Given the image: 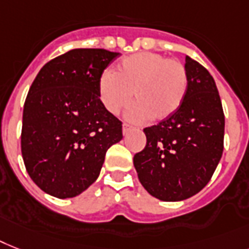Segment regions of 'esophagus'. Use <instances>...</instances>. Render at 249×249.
<instances>
[{"mask_svg":"<svg viewBox=\"0 0 249 249\" xmlns=\"http://www.w3.org/2000/svg\"><path fill=\"white\" fill-rule=\"evenodd\" d=\"M133 126H131V125H129V124H124L123 125V134L124 135H126L129 133V131H131L133 130Z\"/></svg>","mask_w":249,"mask_h":249,"instance_id":"esophagus-1","label":"esophagus"}]
</instances>
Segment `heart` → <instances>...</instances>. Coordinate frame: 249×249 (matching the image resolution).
<instances>
[{
	"mask_svg": "<svg viewBox=\"0 0 249 249\" xmlns=\"http://www.w3.org/2000/svg\"><path fill=\"white\" fill-rule=\"evenodd\" d=\"M188 90L185 66L178 60L155 52H138L123 58L114 71H105L98 80V97L110 114L126 111L131 121L163 120L175 114Z\"/></svg>",
	"mask_w": 249,
	"mask_h": 249,
	"instance_id": "1",
	"label": "heart"
}]
</instances>
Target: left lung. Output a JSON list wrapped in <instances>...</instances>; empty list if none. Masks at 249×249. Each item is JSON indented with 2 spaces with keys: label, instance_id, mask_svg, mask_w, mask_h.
Returning a JSON list of instances; mask_svg holds the SVG:
<instances>
[{
  "label": "left lung",
  "instance_id": "left-lung-1",
  "mask_svg": "<svg viewBox=\"0 0 249 249\" xmlns=\"http://www.w3.org/2000/svg\"><path fill=\"white\" fill-rule=\"evenodd\" d=\"M188 90L175 114L143 129L144 149L134 156L139 181L160 201H183L207 185L223 156V105L215 80L185 57Z\"/></svg>",
  "mask_w": 249,
  "mask_h": 249
}]
</instances>
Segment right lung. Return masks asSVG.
<instances>
[{"label": "right lung", "mask_w": 249, "mask_h": 249, "mask_svg": "<svg viewBox=\"0 0 249 249\" xmlns=\"http://www.w3.org/2000/svg\"><path fill=\"white\" fill-rule=\"evenodd\" d=\"M118 52L75 48L40 69L23 111L21 155L47 195L72 198L100 175L107 149L123 139L119 119L102 106L98 80Z\"/></svg>", "instance_id": "right-lung-1"}]
</instances>
